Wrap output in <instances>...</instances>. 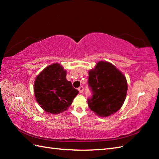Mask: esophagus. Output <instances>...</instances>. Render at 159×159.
I'll return each mask as SVG.
<instances>
[{
	"label": "esophagus",
	"instance_id": "esophagus-1",
	"mask_svg": "<svg viewBox=\"0 0 159 159\" xmlns=\"http://www.w3.org/2000/svg\"><path fill=\"white\" fill-rule=\"evenodd\" d=\"M83 87H82V86H80V87H79V89H78V90H79V93H83Z\"/></svg>",
	"mask_w": 159,
	"mask_h": 159
}]
</instances>
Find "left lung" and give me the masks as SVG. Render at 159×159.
Masks as SVG:
<instances>
[{
    "mask_svg": "<svg viewBox=\"0 0 159 159\" xmlns=\"http://www.w3.org/2000/svg\"><path fill=\"white\" fill-rule=\"evenodd\" d=\"M89 85L93 96L88 106L100 117H109L120 109L126 99L128 85L124 74L113 64L100 61L89 70Z\"/></svg>",
    "mask_w": 159,
    "mask_h": 159,
    "instance_id": "1",
    "label": "left lung"
}]
</instances>
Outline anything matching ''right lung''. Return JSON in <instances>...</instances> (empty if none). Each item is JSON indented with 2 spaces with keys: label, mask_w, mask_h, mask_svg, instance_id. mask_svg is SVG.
Here are the masks:
<instances>
[{
  "label": "right lung",
  "mask_w": 159,
  "mask_h": 159,
  "mask_svg": "<svg viewBox=\"0 0 159 159\" xmlns=\"http://www.w3.org/2000/svg\"><path fill=\"white\" fill-rule=\"evenodd\" d=\"M66 70L58 63H52L36 76L34 94L37 102L46 112L59 114L66 111L79 91L66 79Z\"/></svg>",
  "instance_id": "obj_1"
}]
</instances>
